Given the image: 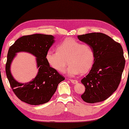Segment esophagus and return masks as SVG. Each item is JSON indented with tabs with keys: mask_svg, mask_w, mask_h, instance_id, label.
<instances>
[{
	"mask_svg": "<svg viewBox=\"0 0 129 129\" xmlns=\"http://www.w3.org/2000/svg\"><path fill=\"white\" fill-rule=\"evenodd\" d=\"M70 81L73 84H77L78 83V81L76 80H73V79H70Z\"/></svg>",
	"mask_w": 129,
	"mask_h": 129,
	"instance_id": "obj_1",
	"label": "esophagus"
}]
</instances>
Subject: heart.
I'll use <instances>...</instances> for the list:
<instances>
[{
  "instance_id": "obj_1",
  "label": "heart",
  "mask_w": 129,
  "mask_h": 129,
  "mask_svg": "<svg viewBox=\"0 0 129 129\" xmlns=\"http://www.w3.org/2000/svg\"><path fill=\"white\" fill-rule=\"evenodd\" d=\"M56 49V52L49 50L46 58L51 68L60 73L64 72L68 63L69 66L66 72L70 76L87 73L94 64V52L89 44H82L77 40L67 38Z\"/></svg>"
}]
</instances>
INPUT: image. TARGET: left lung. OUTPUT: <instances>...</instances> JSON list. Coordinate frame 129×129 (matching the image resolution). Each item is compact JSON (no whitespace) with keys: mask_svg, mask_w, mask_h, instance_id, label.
Here are the masks:
<instances>
[{"mask_svg":"<svg viewBox=\"0 0 129 129\" xmlns=\"http://www.w3.org/2000/svg\"><path fill=\"white\" fill-rule=\"evenodd\" d=\"M80 41L89 44L94 52V61L89 73L81 80L85 91L81 98L86 103L106 100L120 82L125 66L120 44L102 33L79 35Z\"/></svg>","mask_w":129,"mask_h":129,"instance_id":"8db88e82","label":"left lung"}]
</instances>
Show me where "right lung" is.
<instances>
[{
    "instance_id": "obj_1",
    "label": "right lung",
    "mask_w": 129,
    "mask_h": 129,
    "mask_svg": "<svg viewBox=\"0 0 129 129\" xmlns=\"http://www.w3.org/2000/svg\"><path fill=\"white\" fill-rule=\"evenodd\" d=\"M54 42V36L34 34L19 38L9 49L6 64V73L13 92L22 102L31 105L48 102L55 93L59 83L65 78L51 68L46 55ZM26 51L37 57L38 75L30 82L20 84L14 80L10 72V64L15 53Z\"/></svg>"
}]
</instances>
